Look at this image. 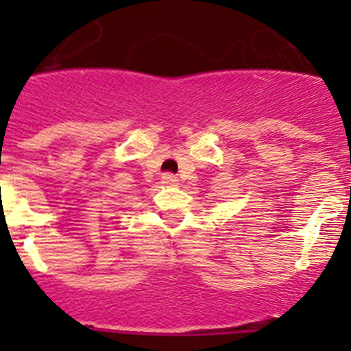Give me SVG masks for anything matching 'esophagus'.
Here are the masks:
<instances>
[{
  "label": "esophagus",
  "mask_w": 351,
  "mask_h": 351,
  "mask_svg": "<svg viewBox=\"0 0 351 351\" xmlns=\"http://www.w3.org/2000/svg\"><path fill=\"white\" fill-rule=\"evenodd\" d=\"M163 184H176V182H178V178H176V176H173V173H163Z\"/></svg>",
  "instance_id": "obj_1"
}]
</instances>
